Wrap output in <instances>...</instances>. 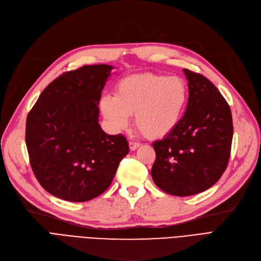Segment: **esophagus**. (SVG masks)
Wrapping results in <instances>:
<instances>
[{
	"instance_id": "1",
	"label": "esophagus",
	"mask_w": 261,
	"mask_h": 261,
	"mask_svg": "<svg viewBox=\"0 0 261 261\" xmlns=\"http://www.w3.org/2000/svg\"><path fill=\"white\" fill-rule=\"evenodd\" d=\"M129 147H130V150H135V149H138L139 147H140V144L139 143H137V142H129Z\"/></svg>"
}]
</instances>
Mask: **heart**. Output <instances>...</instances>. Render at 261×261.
<instances>
[{"label": "heart", "mask_w": 261, "mask_h": 261, "mask_svg": "<svg viewBox=\"0 0 261 261\" xmlns=\"http://www.w3.org/2000/svg\"><path fill=\"white\" fill-rule=\"evenodd\" d=\"M184 79L155 73L133 74L121 79L115 96L100 100V111L114 130L128 127L130 115L145 138L162 139L179 123L188 102Z\"/></svg>", "instance_id": "1"}]
</instances>
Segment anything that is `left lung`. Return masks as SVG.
Listing matches in <instances>:
<instances>
[{"label": "left lung", "instance_id": "obj_1", "mask_svg": "<svg viewBox=\"0 0 261 261\" xmlns=\"http://www.w3.org/2000/svg\"><path fill=\"white\" fill-rule=\"evenodd\" d=\"M184 72L189 86L185 115L152 144L153 182L175 196L194 195L217 182L227 167L233 134L230 108L219 89L199 73Z\"/></svg>", "mask_w": 261, "mask_h": 261}]
</instances>
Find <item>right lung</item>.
Segmentation results:
<instances>
[{
    "label": "right lung",
    "mask_w": 261,
    "mask_h": 261,
    "mask_svg": "<svg viewBox=\"0 0 261 261\" xmlns=\"http://www.w3.org/2000/svg\"><path fill=\"white\" fill-rule=\"evenodd\" d=\"M110 65L83 66L56 77L27 118L25 143L34 175L55 197L82 202L110 187L129 144L99 124L98 105Z\"/></svg>",
    "instance_id": "add662e5"
}]
</instances>
